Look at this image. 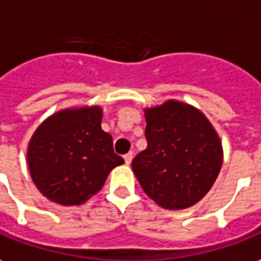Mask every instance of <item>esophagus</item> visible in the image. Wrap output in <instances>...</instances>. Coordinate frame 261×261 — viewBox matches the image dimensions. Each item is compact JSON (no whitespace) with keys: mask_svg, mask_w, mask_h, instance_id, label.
Instances as JSON below:
<instances>
[{"mask_svg":"<svg viewBox=\"0 0 261 261\" xmlns=\"http://www.w3.org/2000/svg\"><path fill=\"white\" fill-rule=\"evenodd\" d=\"M123 159H125V163H126V165H130V163H132V159H134V153L129 152V153H126L123 156Z\"/></svg>","mask_w":261,"mask_h":261,"instance_id":"obj_1","label":"esophagus"}]
</instances>
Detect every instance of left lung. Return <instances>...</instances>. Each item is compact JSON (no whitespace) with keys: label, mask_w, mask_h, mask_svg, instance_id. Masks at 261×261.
Returning a JSON list of instances; mask_svg holds the SVG:
<instances>
[{"label":"left lung","mask_w":261,"mask_h":261,"mask_svg":"<svg viewBox=\"0 0 261 261\" xmlns=\"http://www.w3.org/2000/svg\"><path fill=\"white\" fill-rule=\"evenodd\" d=\"M148 148L132 161L146 195L168 210L200 202L216 182L223 146L206 115L188 102L165 100L145 108Z\"/></svg>","instance_id":"8db88e82"}]
</instances>
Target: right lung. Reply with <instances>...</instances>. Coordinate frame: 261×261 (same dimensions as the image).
Returning <instances> with one entry per match:
<instances>
[{"label":"right lung","mask_w":261,"mask_h":261,"mask_svg":"<svg viewBox=\"0 0 261 261\" xmlns=\"http://www.w3.org/2000/svg\"><path fill=\"white\" fill-rule=\"evenodd\" d=\"M99 105L52 113L35 129L27 149L32 182L51 202L79 206L99 192L109 172L123 163L112 136L102 130Z\"/></svg>","instance_id":"obj_1"}]
</instances>
